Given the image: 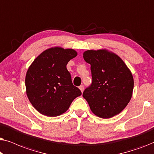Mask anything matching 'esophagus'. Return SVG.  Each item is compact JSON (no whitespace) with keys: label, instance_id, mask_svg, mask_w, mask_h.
Returning <instances> with one entry per match:
<instances>
[{"label":"esophagus","instance_id":"obj_1","mask_svg":"<svg viewBox=\"0 0 154 154\" xmlns=\"http://www.w3.org/2000/svg\"><path fill=\"white\" fill-rule=\"evenodd\" d=\"M79 89L81 90V91L83 92V90H84V86L83 85H81V86H79Z\"/></svg>","mask_w":154,"mask_h":154}]
</instances>
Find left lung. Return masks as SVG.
I'll return each mask as SVG.
<instances>
[{
    "instance_id": "8db88e82",
    "label": "left lung",
    "mask_w": 154,
    "mask_h": 154,
    "mask_svg": "<svg viewBox=\"0 0 154 154\" xmlns=\"http://www.w3.org/2000/svg\"><path fill=\"white\" fill-rule=\"evenodd\" d=\"M83 58L91 66L92 81L83 97L92 113L102 119L119 114L132 97L131 71L117 54L106 50H87Z\"/></svg>"
}]
</instances>
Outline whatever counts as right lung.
Listing matches in <instances>:
<instances>
[{
    "mask_svg": "<svg viewBox=\"0 0 154 154\" xmlns=\"http://www.w3.org/2000/svg\"><path fill=\"white\" fill-rule=\"evenodd\" d=\"M77 56L73 49L55 47L45 50L33 61L25 79L26 94L41 114L57 116L66 112L71 102L81 95L73 85L66 65Z\"/></svg>",
    "mask_w": 154,
    "mask_h": 154,
    "instance_id": "add662e5",
    "label": "right lung"
}]
</instances>
